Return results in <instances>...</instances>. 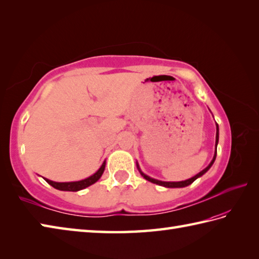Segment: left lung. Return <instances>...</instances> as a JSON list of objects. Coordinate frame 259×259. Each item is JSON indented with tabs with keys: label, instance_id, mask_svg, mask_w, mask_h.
Segmentation results:
<instances>
[{
	"label": "left lung",
	"instance_id": "1",
	"mask_svg": "<svg viewBox=\"0 0 259 259\" xmlns=\"http://www.w3.org/2000/svg\"><path fill=\"white\" fill-rule=\"evenodd\" d=\"M218 136H220V131H218V124H216V144H215V154H214V158H212V160L210 162V164L207 166V167H206L205 169H203L202 171H199V173H198L197 175H195L194 177L189 178V180L182 181V182H162V181H158V180H154V178L149 177V176H147L146 174L143 173V171H142V170H141V168H140V165H139V163H136L137 169H139V171L141 173V175H142L143 177H144L146 181L151 182V183H154V184H156V185L164 186V187H167V188H180V187H186V186H188V185H191V184H192L194 181H196L198 177H200L202 175H204V174L206 173V171H207V170L211 167V165L214 164V162H215V158H216V154H217Z\"/></svg>",
	"mask_w": 259,
	"mask_h": 259
}]
</instances>
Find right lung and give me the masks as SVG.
Returning <instances> with one entry per match:
<instances>
[{"label": "right lung", "mask_w": 259, "mask_h": 259, "mask_svg": "<svg viewBox=\"0 0 259 259\" xmlns=\"http://www.w3.org/2000/svg\"><path fill=\"white\" fill-rule=\"evenodd\" d=\"M105 165H106V160L103 162L101 167L97 169L96 173L93 175H91L88 178H84L82 181H76V182H64V183H60V182H53L51 180H48V178H44L51 186H53L54 188L59 189V191H65V192H78L81 189H84L86 187H89L91 185H93L94 183L100 180L101 176L104 173L105 169Z\"/></svg>", "instance_id": "add662e5"}]
</instances>
